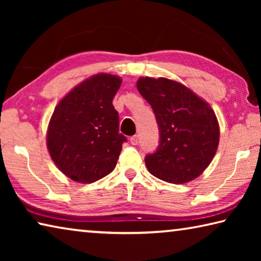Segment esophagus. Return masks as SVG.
<instances>
[{
  "instance_id": "34e87169",
  "label": "esophagus",
  "mask_w": 261,
  "mask_h": 261,
  "mask_svg": "<svg viewBox=\"0 0 261 261\" xmlns=\"http://www.w3.org/2000/svg\"><path fill=\"white\" fill-rule=\"evenodd\" d=\"M130 143L132 144V145H138V143H139V138H138V136H132L131 138H130Z\"/></svg>"
}]
</instances>
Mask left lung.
I'll return each mask as SVG.
<instances>
[{
	"mask_svg": "<svg viewBox=\"0 0 261 261\" xmlns=\"http://www.w3.org/2000/svg\"><path fill=\"white\" fill-rule=\"evenodd\" d=\"M137 88L151 105L160 138L156 151L145 156L148 171L173 184L197 178L219 145V123L210 105L167 78H139Z\"/></svg>",
	"mask_w": 261,
	"mask_h": 261,
	"instance_id": "left-lung-1",
	"label": "left lung"
}]
</instances>
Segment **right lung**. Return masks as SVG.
Returning <instances> with one entry per match:
<instances>
[{"instance_id": "right-lung-1", "label": "right lung", "mask_w": 261, "mask_h": 261, "mask_svg": "<svg viewBox=\"0 0 261 261\" xmlns=\"http://www.w3.org/2000/svg\"><path fill=\"white\" fill-rule=\"evenodd\" d=\"M121 78L99 73L62 99L53 113L47 146L57 168L76 182L93 183L116 167L126 137L113 99Z\"/></svg>"}]
</instances>
